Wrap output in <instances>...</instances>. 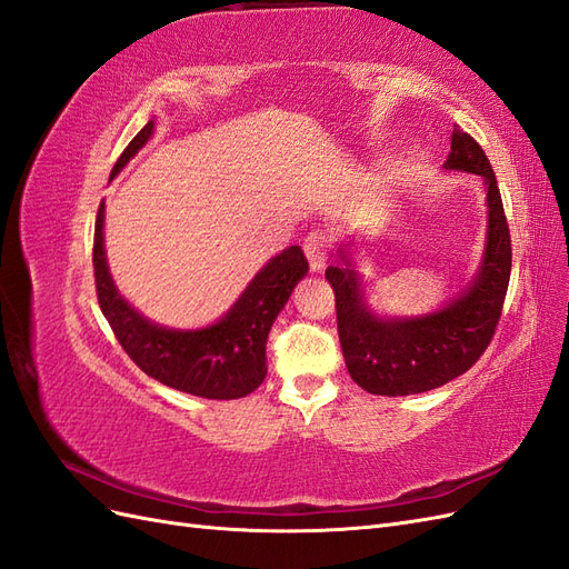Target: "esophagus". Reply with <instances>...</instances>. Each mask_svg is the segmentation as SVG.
<instances>
[{"label": "esophagus", "instance_id": "1", "mask_svg": "<svg viewBox=\"0 0 569 569\" xmlns=\"http://www.w3.org/2000/svg\"><path fill=\"white\" fill-rule=\"evenodd\" d=\"M327 247H330V237H327L325 230L316 228L306 234L303 239V251L308 263H311V270H320L327 261Z\"/></svg>", "mask_w": 569, "mask_h": 569}]
</instances>
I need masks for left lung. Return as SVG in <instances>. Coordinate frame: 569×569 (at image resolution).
I'll return each instance as SVG.
<instances>
[{"instance_id": "left-lung-1", "label": "left lung", "mask_w": 569, "mask_h": 569, "mask_svg": "<svg viewBox=\"0 0 569 569\" xmlns=\"http://www.w3.org/2000/svg\"><path fill=\"white\" fill-rule=\"evenodd\" d=\"M443 168L475 173L487 184L489 230L485 261L458 299L427 316H375L360 289L358 272L343 251L341 263L325 270L337 299V330L343 360L358 387L380 396H408L437 389L468 372L493 339L501 320L512 247L493 168L475 137L458 126Z\"/></svg>"}]
</instances>
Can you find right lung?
<instances>
[{
  "label": "right lung",
  "instance_id": "add662e5",
  "mask_svg": "<svg viewBox=\"0 0 569 569\" xmlns=\"http://www.w3.org/2000/svg\"><path fill=\"white\" fill-rule=\"evenodd\" d=\"M153 132V120L132 137L120 153L111 176L142 149ZM94 284L97 299L120 347L134 366L153 380L201 399H242L266 380L268 332L308 272L301 247H289L256 272V278L218 322L199 330H180L151 322L120 297L104 253V201L99 203L94 226Z\"/></svg>",
  "mask_w": 569,
  "mask_h": 569
}]
</instances>
